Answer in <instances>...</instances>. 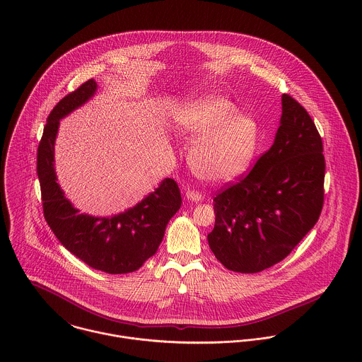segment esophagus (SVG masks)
I'll return each mask as SVG.
<instances>
[{"label": "esophagus", "instance_id": "esophagus-1", "mask_svg": "<svg viewBox=\"0 0 362 362\" xmlns=\"http://www.w3.org/2000/svg\"><path fill=\"white\" fill-rule=\"evenodd\" d=\"M185 197L188 201H192V202H201L204 199L202 194L199 191H195V189H188L185 192Z\"/></svg>", "mask_w": 362, "mask_h": 362}]
</instances>
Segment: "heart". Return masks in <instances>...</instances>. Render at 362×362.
Listing matches in <instances>:
<instances>
[{
  "instance_id": "1",
  "label": "heart",
  "mask_w": 362,
  "mask_h": 362,
  "mask_svg": "<svg viewBox=\"0 0 362 362\" xmlns=\"http://www.w3.org/2000/svg\"><path fill=\"white\" fill-rule=\"evenodd\" d=\"M181 132L199 138L191 149L192 170L211 181L230 180L252 161L259 141L254 118L238 115L235 105L207 96L184 104L175 114Z\"/></svg>"
}]
</instances>
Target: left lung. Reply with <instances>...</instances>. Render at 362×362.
Listing matches in <instances>:
<instances>
[{"mask_svg":"<svg viewBox=\"0 0 362 362\" xmlns=\"http://www.w3.org/2000/svg\"><path fill=\"white\" fill-rule=\"evenodd\" d=\"M272 148L252 170L214 197L207 241L224 267L258 273L286 258L316 224L323 206L322 138L307 110L281 96Z\"/></svg>","mask_w":362,"mask_h":362,"instance_id":"left-lung-1","label":"left lung"}]
</instances>
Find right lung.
I'll list each match as a JSON object with an SVG mask.
<instances>
[{"label": "right lung", "mask_w": 362, "mask_h": 362, "mask_svg": "<svg viewBox=\"0 0 362 362\" xmlns=\"http://www.w3.org/2000/svg\"><path fill=\"white\" fill-rule=\"evenodd\" d=\"M98 90L93 79L82 83L52 108L37 149V175L43 211L59 243L90 267L110 274L138 270L157 252L170 218L181 207V194L171 178L138 205L111 217L79 213L57 184L54 144L59 119L86 103Z\"/></svg>", "instance_id": "1"}]
</instances>
